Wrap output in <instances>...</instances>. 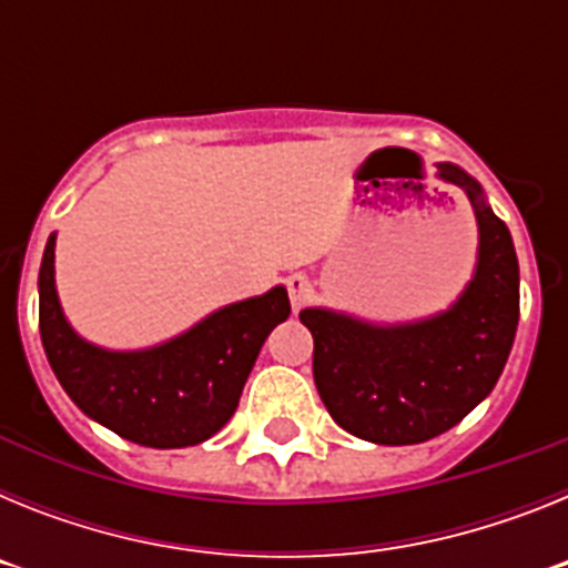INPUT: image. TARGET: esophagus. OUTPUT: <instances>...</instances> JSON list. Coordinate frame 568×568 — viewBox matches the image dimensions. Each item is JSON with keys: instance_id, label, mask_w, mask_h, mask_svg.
<instances>
[{"instance_id": "esophagus-1", "label": "esophagus", "mask_w": 568, "mask_h": 568, "mask_svg": "<svg viewBox=\"0 0 568 568\" xmlns=\"http://www.w3.org/2000/svg\"><path fill=\"white\" fill-rule=\"evenodd\" d=\"M287 293H290V304H293V310H301L304 304H307L310 293H313V287H310V278L304 273H293L287 281Z\"/></svg>"}]
</instances>
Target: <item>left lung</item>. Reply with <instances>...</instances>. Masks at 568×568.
<instances>
[{
    "label": "left lung",
    "instance_id": "1",
    "mask_svg": "<svg viewBox=\"0 0 568 568\" xmlns=\"http://www.w3.org/2000/svg\"><path fill=\"white\" fill-rule=\"evenodd\" d=\"M438 175L469 195L478 219V267L453 307L413 324L378 327L333 310H301L313 333V378L335 424L384 446L424 444L491 393L520 315L518 255L480 184L455 164Z\"/></svg>",
    "mask_w": 568,
    "mask_h": 568
}]
</instances>
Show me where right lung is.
<instances>
[{
	"mask_svg": "<svg viewBox=\"0 0 568 568\" xmlns=\"http://www.w3.org/2000/svg\"><path fill=\"white\" fill-rule=\"evenodd\" d=\"M53 247L57 233L39 270V333L70 400L115 435L153 449L213 438L233 418L267 335L287 321V290L230 304L168 344L110 353L70 329L53 281Z\"/></svg>",
	"mask_w": 568,
	"mask_h": 568,
	"instance_id": "1",
	"label": "right lung"
}]
</instances>
